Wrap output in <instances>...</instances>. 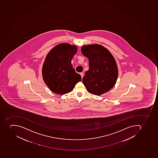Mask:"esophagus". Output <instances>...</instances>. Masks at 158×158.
I'll return each mask as SVG.
<instances>
[{
    "instance_id": "esophagus-1",
    "label": "esophagus",
    "mask_w": 158,
    "mask_h": 158,
    "mask_svg": "<svg viewBox=\"0 0 158 158\" xmlns=\"http://www.w3.org/2000/svg\"><path fill=\"white\" fill-rule=\"evenodd\" d=\"M80 75H81V78H82V77H83V73H80Z\"/></svg>"
}]
</instances>
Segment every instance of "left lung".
Masks as SVG:
<instances>
[{
    "instance_id": "8db88e82",
    "label": "left lung",
    "mask_w": 158,
    "mask_h": 158,
    "mask_svg": "<svg viewBox=\"0 0 158 158\" xmlns=\"http://www.w3.org/2000/svg\"><path fill=\"white\" fill-rule=\"evenodd\" d=\"M81 51L89 60V69L82 78L87 91L95 95L109 91L118 77V66L111 52L98 44L83 45Z\"/></svg>"
}]
</instances>
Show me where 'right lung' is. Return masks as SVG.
Masks as SVG:
<instances>
[{"instance_id": "right-lung-1", "label": "right lung", "mask_w": 158, "mask_h": 158, "mask_svg": "<svg viewBox=\"0 0 158 158\" xmlns=\"http://www.w3.org/2000/svg\"><path fill=\"white\" fill-rule=\"evenodd\" d=\"M77 50L76 45L62 43L47 54L42 66V77L54 93L60 95L69 93L81 81V75L77 73L71 64Z\"/></svg>"}]
</instances>
